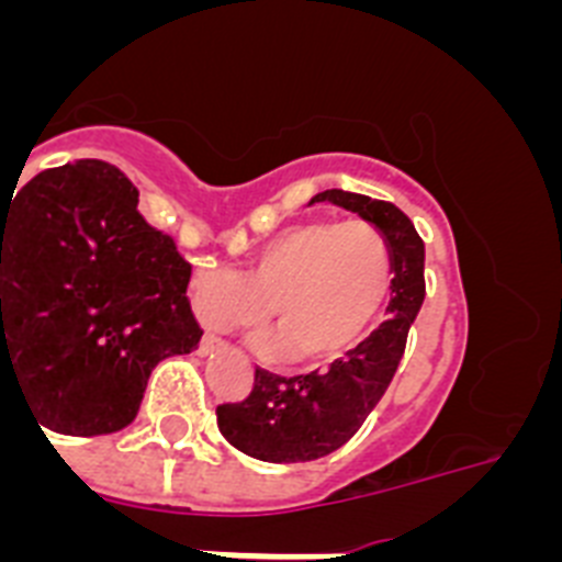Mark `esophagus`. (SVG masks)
<instances>
[{"instance_id":"obj_1","label":"esophagus","mask_w":562,"mask_h":562,"mask_svg":"<svg viewBox=\"0 0 562 562\" xmlns=\"http://www.w3.org/2000/svg\"><path fill=\"white\" fill-rule=\"evenodd\" d=\"M222 346H225V342H222L220 337L205 335V337H202V342H200V355H213V351H220Z\"/></svg>"}]
</instances>
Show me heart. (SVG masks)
Returning a JSON list of instances; mask_svg holds the SVG:
<instances>
[{"label": "heart", "mask_w": 562, "mask_h": 562, "mask_svg": "<svg viewBox=\"0 0 562 562\" xmlns=\"http://www.w3.org/2000/svg\"><path fill=\"white\" fill-rule=\"evenodd\" d=\"M394 284L391 247L362 220H312L270 238L247 272L200 270L191 281L193 310L205 326L261 331L272 310L278 351L304 362H329L369 335Z\"/></svg>", "instance_id": "1"}]
</instances>
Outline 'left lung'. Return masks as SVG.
Listing matches in <instances>:
<instances>
[{
  "instance_id": "obj_1",
  "label": "left lung",
  "mask_w": 562,
  "mask_h": 562,
  "mask_svg": "<svg viewBox=\"0 0 562 562\" xmlns=\"http://www.w3.org/2000/svg\"><path fill=\"white\" fill-rule=\"evenodd\" d=\"M315 202L346 207L385 236L394 284L389 317L324 374L281 376L256 369L250 396L216 408L222 436L233 448L272 464L324 459L360 430L389 391L425 301V241L400 207L340 188L315 193L310 205Z\"/></svg>"
}]
</instances>
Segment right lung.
Listing matches in <instances>:
<instances>
[{
  "instance_id": "right-lung-1",
  "label": "right lung",
  "mask_w": 562,
  "mask_h": 562,
  "mask_svg": "<svg viewBox=\"0 0 562 562\" xmlns=\"http://www.w3.org/2000/svg\"><path fill=\"white\" fill-rule=\"evenodd\" d=\"M188 281L191 265L117 168L36 173L0 196V391L8 374L53 434H117L154 366L200 346Z\"/></svg>"
}]
</instances>
